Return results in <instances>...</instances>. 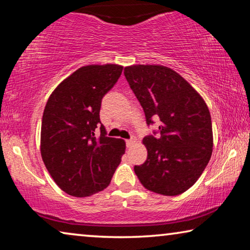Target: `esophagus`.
Here are the masks:
<instances>
[{
  "label": "esophagus",
  "instance_id": "34e87169",
  "mask_svg": "<svg viewBox=\"0 0 250 250\" xmlns=\"http://www.w3.org/2000/svg\"><path fill=\"white\" fill-rule=\"evenodd\" d=\"M125 144H126V146H128V148H130V146H132L134 145V139L125 140Z\"/></svg>",
  "mask_w": 250,
  "mask_h": 250
}]
</instances>
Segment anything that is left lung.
Listing matches in <instances>:
<instances>
[{
    "label": "left lung",
    "instance_id": "1",
    "mask_svg": "<svg viewBox=\"0 0 250 250\" xmlns=\"http://www.w3.org/2000/svg\"><path fill=\"white\" fill-rule=\"evenodd\" d=\"M125 77L144 108L146 124L159 119V137L142 140L148 157L134 166L146 189L164 196L185 192L199 179L213 146L211 117L203 97L179 73L159 64L125 68Z\"/></svg>",
    "mask_w": 250,
    "mask_h": 250
}]
</instances>
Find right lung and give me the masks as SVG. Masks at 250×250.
<instances>
[{"instance_id": "1", "label": "right lung", "mask_w": 250, "mask_h": 250, "mask_svg": "<svg viewBox=\"0 0 250 250\" xmlns=\"http://www.w3.org/2000/svg\"><path fill=\"white\" fill-rule=\"evenodd\" d=\"M124 66L90 64L69 75L47 100L41 125V156L59 187L70 196L89 197L108 187L125 151L122 139L105 136L101 100ZM101 125V136L94 132Z\"/></svg>"}]
</instances>
